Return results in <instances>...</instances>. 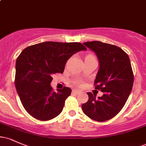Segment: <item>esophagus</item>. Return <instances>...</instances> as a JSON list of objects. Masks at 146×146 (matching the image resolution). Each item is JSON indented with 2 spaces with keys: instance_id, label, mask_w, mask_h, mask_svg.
Returning <instances> with one entry per match:
<instances>
[{
  "instance_id": "obj_1",
  "label": "esophagus",
  "mask_w": 146,
  "mask_h": 146,
  "mask_svg": "<svg viewBox=\"0 0 146 146\" xmlns=\"http://www.w3.org/2000/svg\"><path fill=\"white\" fill-rule=\"evenodd\" d=\"M73 93H75V94H79V93H81V91L79 90H76V89H73Z\"/></svg>"
}]
</instances>
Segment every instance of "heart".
<instances>
[{
	"label": "heart",
	"mask_w": 146,
	"mask_h": 146,
	"mask_svg": "<svg viewBox=\"0 0 146 146\" xmlns=\"http://www.w3.org/2000/svg\"><path fill=\"white\" fill-rule=\"evenodd\" d=\"M75 84L78 85V86H82V82L81 80H77V81L75 82Z\"/></svg>",
	"instance_id": "heart-1"
}]
</instances>
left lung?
I'll return each mask as SVG.
<instances>
[{"label": "left lung", "instance_id": "8db88e82", "mask_svg": "<svg viewBox=\"0 0 146 146\" xmlns=\"http://www.w3.org/2000/svg\"><path fill=\"white\" fill-rule=\"evenodd\" d=\"M84 44L93 50L99 59L100 69L94 85L104 95L96 98L95 95L87 93L88 100L82 108L91 119L107 121L121 111L131 93L134 83L131 64L128 54L115 45L100 41Z\"/></svg>", "mask_w": 146, "mask_h": 146}]
</instances>
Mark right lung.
<instances>
[{
    "label": "right lung",
    "instance_id": "obj_1",
    "mask_svg": "<svg viewBox=\"0 0 146 146\" xmlns=\"http://www.w3.org/2000/svg\"><path fill=\"white\" fill-rule=\"evenodd\" d=\"M86 50L80 42H45L25 48L17 58L15 86L26 111L36 119L48 121L62 111L71 89L53 91L52 75L63 73L66 61Z\"/></svg>",
    "mask_w": 146,
    "mask_h": 146
}]
</instances>
